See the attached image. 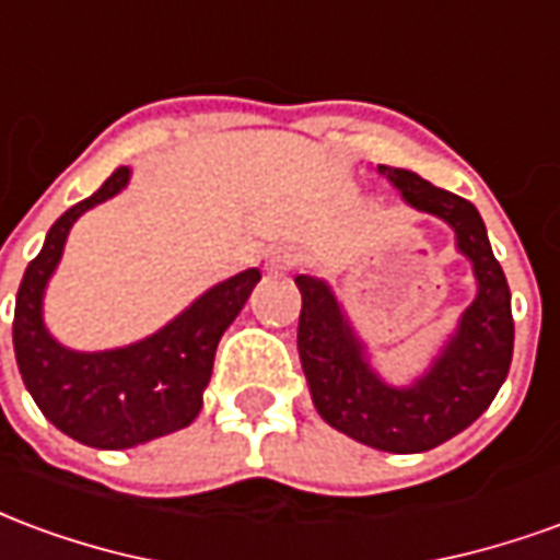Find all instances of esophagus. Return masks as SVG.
<instances>
[{
  "label": "esophagus",
  "mask_w": 560,
  "mask_h": 560,
  "mask_svg": "<svg viewBox=\"0 0 560 560\" xmlns=\"http://www.w3.org/2000/svg\"><path fill=\"white\" fill-rule=\"evenodd\" d=\"M296 264V252L288 245H276L267 252V269L269 272H288Z\"/></svg>",
  "instance_id": "esophagus-1"
}]
</instances>
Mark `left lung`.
<instances>
[{"mask_svg":"<svg viewBox=\"0 0 560 560\" xmlns=\"http://www.w3.org/2000/svg\"><path fill=\"white\" fill-rule=\"evenodd\" d=\"M411 207L432 212L456 231L458 252L470 257L477 300L456 336L413 387H387L369 369L363 345L348 327L324 281L296 276L303 293L296 348L317 413L360 444L387 453H425L468 429L504 384L513 360V312L504 269L494 260L477 207L401 167L377 164Z\"/></svg>","mask_w":560,"mask_h":560,"instance_id":"obj_1","label":"left lung"}]
</instances>
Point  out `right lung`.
<instances>
[{"mask_svg": "<svg viewBox=\"0 0 560 560\" xmlns=\"http://www.w3.org/2000/svg\"><path fill=\"white\" fill-rule=\"evenodd\" d=\"M128 167L86 200L62 212L20 281L14 305V353L35 405L59 432L98 450H126L185 429L203 408V389L224 329L260 281L245 269L207 291L155 336L102 353L62 348L44 329L42 296L62 257L71 224L107 197L122 191Z\"/></svg>", "mask_w": 560, "mask_h": 560, "instance_id": "add662e5", "label": "right lung"}]
</instances>
